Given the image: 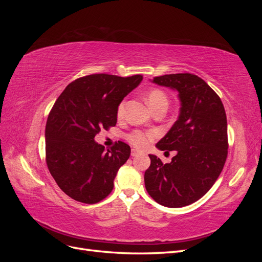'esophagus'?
I'll return each mask as SVG.
<instances>
[{"label":"esophagus","instance_id":"34e87169","mask_svg":"<svg viewBox=\"0 0 262 262\" xmlns=\"http://www.w3.org/2000/svg\"><path fill=\"white\" fill-rule=\"evenodd\" d=\"M140 153H141V152H140L139 149H137V148H132V149H131V155H132V156H138Z\"/></svg>","mask_w":262,"mask_h":262}]
</instances>
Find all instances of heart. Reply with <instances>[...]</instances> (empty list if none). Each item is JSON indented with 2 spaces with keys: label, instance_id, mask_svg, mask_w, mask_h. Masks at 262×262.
<instances>
[{
  "label": "heart",
  "instance_id": "heart-1",
  "mask_svg": "<svg viewBox=\"0 0 262 262\" xmlns=\"http://www.w3.org/2000/svg\"><path fill=\"white\" fill-rule=\"evenodd\" d=\"M146 100L147 104L149 106L150 109H155L157 107L161 106H168V98L166 96V94L158 89H154L152 91H149L147 96H146ZM124 110V102H121L120 105L118 106L117 109V115L120 117L123 114ZM155 138V133L153 131H147V132H143V131H133L132 133H130L128 136V140L131 144H133L134 146L137 147H146L150 141H153Z\"/></svg>",
  "mask_w": 262,
  "mask_h": 262
}]
</instances>
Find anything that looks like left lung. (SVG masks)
Returning a JSON list of instances; mask_svg holds the SVG:
<instances>
[{"label":"left lung","instance_id":"8db88e82","mask_svg":"<svg viewBox=\"0 0 262 262\" xmlns=\"http://www.w3.org/2000/svg\"><path fill=\"white\" fill-rule=\"evenodd\" d=\"M153 83L178 92L180 110L156 147L176 150L168 164L149 154L144 173L148 194L164 207L182 208L199 200L219 178L227 157V120L217 94L199 76L166 74Z\"/></svg>","mask_w":262,"mask_h":262}]
</instances>
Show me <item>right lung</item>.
Instances as JSON below:
<instances>
[{
	"mask_svg": "<svg viewBox=\"0 0 262 262\" xmlns=\"http://www.w3.org/2000/svg\"><path fill=\"white\" fill-rule=\"evenodd\" d=\"M142 80V75H87L70 83L55 101L46 124V161L72 199L93 204L112 192L131 148L119 141L105 150L95 136L116 125L118 106Z\"/></svg>",
	"mask_w": 262,
	"mask_h": 262,
	"instance_id": "1",
	"label": "right lung"
}]
</instances>
